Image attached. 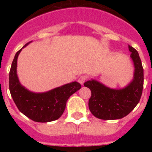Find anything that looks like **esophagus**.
<instances>
[{
    "label": "esophagus",
    "instance_id": "1",
    "mask_svg": "<svg viewBox=\"0 0 152 152\" xmlns=\"http://www.w3.org/2000/svg\"><path fill=\"white\" fill-rule=\"evenodd\" d=\"M86 80H87V77L83 75V76H80V77L78 78V82L80 83L81 85H83V84H84V83L85 82Z\"/></svg>",
    "mask_w": 152,
    "mask_h": 152
}]
</instances>
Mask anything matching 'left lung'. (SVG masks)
<instances>
[{"label":"left lung","mask_w":152,"mask_h":152,"mask_svg":"<svg viewBox=\"0 0 152 152\" xmlns=\"http://www.w3.org/2000/svg\"><path fill=\"white\" fill-rule=\"evenodd\" d=\"M129 51L131 52L130 58L134 64L133 78L124 88H109L95 79L84 84L91 91L88 103L90 111L98 119H122L127 116L140 100L144 83L143 68L138 52L130 45Z\"/></svg>","instance_id":"left-lung-1"}]
</instances>
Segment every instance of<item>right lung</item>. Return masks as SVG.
I'll return each instance as SVG.
<instances>
[{
  "label": "right lung",
  "instance_id": "add662e5",
  "mask_svg": "<svg viewBox=\"0 0 152 152\" xmlns=\"http://www.w3.org/2000/svg\"><path fill=\"white\" fill-rule=\"evenodd\" d=\"M29 43L16 53L12 62L9 74L10 94L19 110L30 119L38 123L55 121L64 113L68 98L80 90L81 85L73 81L42 93L33 92L23 86L17 73V58L22 49Z\"/></svg>",
  "mask_w": 152,
  "mask_h": 152
}]
</instances>
